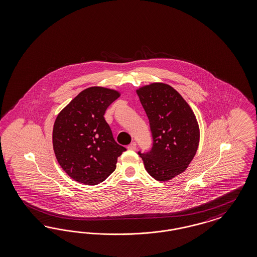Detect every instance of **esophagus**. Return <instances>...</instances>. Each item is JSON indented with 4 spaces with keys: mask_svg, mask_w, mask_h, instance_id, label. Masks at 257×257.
<instances>
[{
    "mask_svg": "<svg viewBox=\"0 0 257 257\" xmlns=\"http://www.w3.org/2000/svg\"><path fill=\"white\" fill-rule=\"evenodd\" d=\"M136 148H137V145H136V142H133V143H131L128 147H127V149L128 150H133V151H135L136 150Z\"/></svg>",
    "mask_w": 257,
    "mask_h": 257,
    "instance_id": "34e87169",
    "label": "esophagus"
}]
</instances>
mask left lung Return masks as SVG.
<instances>
[{"mask_svg":"<svg viewBox=\"0 0 257 257\" xmlns=\"http://www.w3.org/2000/svg\"><path fill=\"white\" fill-rule=\"evenodd\" d=\"M148 116L153 146L138 152L147 172L166 181L184 172L195 157L200 131L196 116L177 90L165 83H152L137 90Z\"/></svg>","mask_w":257,"mask_h":257,"instance_id":"left-lung-1","label":"left lung"}]
</instances>
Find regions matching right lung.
<instances>
[{"label":"right lung","mask_w":257,"mask_h":257,"mask_svg":"<svg viewBox=\"0 0 257 257\" xmlns=\"http://www.w3.org/2000/svg\"><path fill=\"white\" fill-rule=\"evenodd\" d=\"M119 96L115 90L89 87L56 117L53 131L56 159L78 182L96 185L105 180L115 171L117 158L126 150L114 140L103 117Z\"/></svg>","instance_id":"obj_1"}]
</instances>
